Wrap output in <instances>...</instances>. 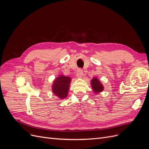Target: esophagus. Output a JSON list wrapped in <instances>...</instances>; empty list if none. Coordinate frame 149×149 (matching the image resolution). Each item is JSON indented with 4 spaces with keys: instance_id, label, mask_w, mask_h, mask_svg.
<instances>
[{
    "instance_id": "34e87169",
    "label": "esophagus",
    "mask_w": 149,
    "mask_h": 149,
    "mask_svg": "<svg viewBox=\"0 0 149 149\" xmlns=\"http://www.w3.org/2000/svg\"><path fill=\"white\" fill-rule=\"evenodd\" d=\"M83 71L82 70L79 69L77 71V73H76V76H77V77L78 78H81L83 77Z\"/></svg>"
}]
</instances>
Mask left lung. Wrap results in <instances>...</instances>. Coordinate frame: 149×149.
Segmentation results:
<instances>
[{"label": "left lung", "instance_id": "1", "mask_svg": "<svg viewBox=\"0 0 149 149\" xmlns=\"http://www.w3.org/2000/svg\"><path fill=\"white\" fill-rule=\"evenodd\" d=\"M91 86L93 89V91L95 93H100L103 91L104 87L103 85L101 83V82L99 81L98 79L96 78H93L91 79Z\"/></svg>", "mask_w": 149, "mask_h": 149}]
</instances>
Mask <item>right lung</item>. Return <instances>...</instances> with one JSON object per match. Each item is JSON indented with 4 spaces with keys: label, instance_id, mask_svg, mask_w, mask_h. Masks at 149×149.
Here are the masks:
<instances>
[{
    "label": "right lung",
    "instance_id": "1",
    "mask_svg": "<svg viewBox=\"0 0 149 149\" xmlns=\"http://www.w3.org/2000/svg\"><path fill=\"white\" fill-rule=\"evenodd\" d=\"M71 79L68 76L60 75L54 81L52 91L55 96L60 99L66 98L68 94Z\"/></svg>",
    "mask_w": 149,
    "mask_h": 149
}]
</instances>
